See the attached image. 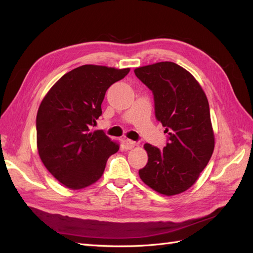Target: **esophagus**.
I'll return each instance as SVG.
<instances>
[{
  "instance_id": "34e87169",
  "label": "esophagus",
  "mask_w": 253,
  "mask_h": 253,
  "mask_svg": "<svg viewBox=\"0 0 253 253\" xmlns=\"http://www.w3.org/2000/svg\"><path fill=\"white\" fill-rule=\"evenodd\" d=\"M137 143L134 142V141H132V140H129V139H126V140H124V148L125 149H127V150H130V149H132L134 145H136Z\"/></svg>"
}]
</instances>
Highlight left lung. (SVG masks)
Instances as JSON below:
<instances>
[{"instance_id":"obj_1","label":"left lung","mask_w":253,"mask_h":253,"mask_svg":"<svg viewBox=\"0 0 253 253\" xmlns=\"http://www.w3.org/2000/svg\"><path fill=\"white\" fill-rule=\"evenodd\" d=\"M134 74L153 92L155 117L168 133L164 149L144 144L148 164L139 170L146 185L175 195L195 183L214 149L210 109L198 82L173 62L137 68Z\"/></svg>"}]
</instances>
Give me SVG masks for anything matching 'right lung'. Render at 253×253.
Segmentation results:
<instances>
[{
    "instance_id": "1",
    "label": "right lung",
    "mask_w": 253,
    "mask_h": 253,
    "mask_svg": "<svg viewBox=\"0 0 253 253\" xmlns=\"http://www.w3.org/2000/svg\"><path fill=\"white\" fill-rule=\"evenodd\" d=\"M129 69L85 64L64 74L50 88L37 115L41 160L64 186L80 190L101 178L108 158L119 144L103 130L91 132L102 114L108 88L124 79Z\"/></svg>"
}]
</instances>
